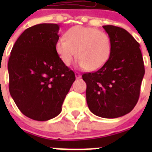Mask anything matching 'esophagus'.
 <instances>
[{
	"label": "esophagus",
	"mask_w": 152,
	"mask_h": 152,
	"mask_svg": "<svg viewBox=\"0 0 152 152\" xmlns=\"http://www.w3.org/2000/svg\"><path fill=\"white\" fill-rule=\"evenodd\" d=\"M75 77H76V78L77 79H79L81 77V75H80V73H78V72H75Z\"/></svg>",
	"instance_id": "34e87169"
}]
</instances>
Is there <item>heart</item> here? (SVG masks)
I'll list each match as a JSON object with an SVG mask.
<instances>
[{
    "label": "heart",
    "instance_id": "1",
    "mask_svg": "<svg viewBox=\"0 0 152 152\" xmlns=\"http://www.w3.org/2000/svg\"><path fill=\"white\" fill-rule=\"evenodd\" d=\"M55 49L64 65H71L77 56L80 68L96 71L110 59L112 42L107 33L99 29L76 26L67 30L64 37L58 39Z\"/></svg>",
    "mask_w": 152,
    "mask_h": 152
}]
</instances>
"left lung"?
Returning a JSON list of instances; mask_svg holds the SVG:
<instances>
[{
	"label": "left lung",
	"instance_id": "obj_1",
	"mask_svg": "<svg viewBox=\"0 0 152 152\" xmlns=\"http://www.w3.org/2000/svg\"><path fill=\"white\" fill-rule=\"evenodd\" d=\"M103 27L112 42L110 58L96 72L82 77L90 110L100 117L113 119L129 113L136 105L144 62L140 45L129 32L112 25Z\"/></svg>",
	"mask_w": 152,
	"mask_h": 152
}]
</instances>
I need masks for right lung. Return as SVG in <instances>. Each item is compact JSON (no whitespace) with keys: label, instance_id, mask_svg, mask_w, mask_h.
I'll return each mask as SVG.
<instances>
[{"label":"right lung","instance_id":"right-lung-1","mask_svg":"<svg viewBox=\"0 0 152 152\" xmlns=\"http://www.w3.org/2000/svg\"><path fill=\"white\" fill-rule=\"evenodd\" d=\"M59 25L41 23L19 36L10 52L7 68L9 91L23 114L46 121L61 111L64 98L75 80L55 49Z\"/></svg>","mask_w":152,"mask_h":152}]
</instances>
